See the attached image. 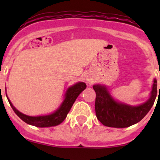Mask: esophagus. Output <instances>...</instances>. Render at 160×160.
<instances>
[{
    "label": "esophagus",
    "mask_w": 160,
    "mask_h": 160,
    "mask_svg": "<svg viewBox=\"0 0 160 160\" xmlns=\"http://www.w3.org/2000/svg\"><path fill=\"white\" fill-rule=\"evenodd\" d=\"M93 79H92V78H87V83H88V84L89 85H91L92 83H93Z\"/></svg>",
    "instance_id": "esophagus-1"
}]
</instances>
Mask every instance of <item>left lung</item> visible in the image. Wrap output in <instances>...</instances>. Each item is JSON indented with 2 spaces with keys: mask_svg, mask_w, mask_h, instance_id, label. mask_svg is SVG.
I'll use <instances>...</instances> for the list:
<instances>
[{
  "mask_svg": "<svg viewBox=\"0 0 160 160\" xmlns=\"http://www.w3.org/2000/svg\"><path fill=\"white\" fill-rule=\"evenodd\" d=\"M93 88L96 92L95 112L98 120L108 127L127 128L140 122L152 108L157 94V81L153 80L149 99L136 106L116 101L105 85L95 84Z\"/></svg>",
  "mask_w": 160,
  "mask_h": 160,
  "instance_id": "1",
  "label": "left lung"
}]
</instances>
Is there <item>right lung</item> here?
Returning <instances> with one entry per match:
<instances>
[{
  "mask_svg": "<svg viewBox=\"0 0 160 160\" xmlns=\"http://www.w3.org/2000/svg\"><path fill=\"white\" fill-rule=\"evenodd\" d=\"M87 85L83 82H78L75 84L70 86L66 91L64 95V99L62 101V104L59 105V107L56 109L54 112L47 115H41V116H28L23 113L20 112L18 110L14 107L12 103L8 99L7 96L8 102L10 104L11 107L12 108L13 111L15 112V114L22 119V121L28 125H34V126L38 127V128H46V127L56 126L59 125L64 121V119L67 118V114L72 108V104L75 102L77 97L80 95L83 90L86 89Z\"/></svg>",
  "mask_w": 160,
  "mask_h": 160,
  "instance_id": "right-lung-1",
  "label": "right lung"
}]
</instances>
